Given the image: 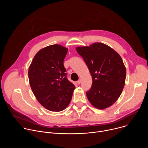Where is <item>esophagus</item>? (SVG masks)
Returning <instances> with one entry per match:
<instances>
[{
	"mask_svg": "<svg viewBox=\"0 0 148 148\" xmlns=\"http://www.w3.org/2000/svg\"><path fill=\"white\" fill-rule=\"evenodd\" d=\"M81 79H79V80H78V81H77V84H81Z\"/></svg>",
	"mask_w": 148,
	"mask_h": 148,
	"instance_id": "1",
	"label": "esophagus"
}]
</instances>
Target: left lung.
<instances>
[{
    "instance_id": "1",
    "label": "left lung",
    "mask_w": 148,
    "mask_h": 148,
    "mask_svg": "<svg viewBox=\"0 0 148 148\" xmlns=\"http://www.w3.org/2000/svg\"><path fill=\"white\" fill-rule=\"evenodd\" d=\"M92 78V86L86 92L97 108H107L121 95L126 78V69L121 56L108 46L101 43L76 48Z\"/></svg>"
}]
</instances>
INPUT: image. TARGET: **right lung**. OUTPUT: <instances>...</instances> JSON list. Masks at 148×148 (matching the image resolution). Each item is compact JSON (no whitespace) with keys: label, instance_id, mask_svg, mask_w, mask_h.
<instances>
[{"label":"right lung","instance_id":"right-lung-1","mask_svg":"<svg viewBox=\"0 0 148 148\" xmlns=\"http://www.w3.org/2000/svg\"><path fill=\"white\" fill-rule=\"evenodd\" d=\"M68 49L54 45L41 49L29 69V79L38 101L46 109L59 112L70 103L75 86L67 78L64 60Z\"/></svg>","mask_w":148,"mask_h":148}]
</instances>
